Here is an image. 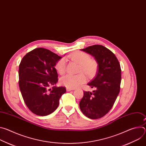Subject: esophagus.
<instances>
[{
    "label": "esophagus",
    "mask_w": 146,
    "mask_h": 146,
    "mask_svg": "<svg viewBox=\"0 0 146 146\" xmlns=\"http://www.w3.org/2000/svg\"><path fill=\"white\" fill-rule=\"evenodd\" d=\"M72 90H74V89H73V88H66V91H67L68 92L70 91H72Z\"/></svg>",
    "instance_id": "obj_1"
}]
</instances>
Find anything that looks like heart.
I'll return each instance as SVG.
<instances>
[{
  "mask_svg": "<svg viewBox=\"0 0 146 146\" xmlns=\"http://www.w3.org/2000/svg\"><path fill=\"white\" fill-rule=\"evenodd\" d=\"M69 57L80 65L78 74L72 75L70 74L62 76L60 79V84L67 88H74L84 84L87 81L84 72L88 76H93L97 70L96 62L91 57L89 54L84 52H76L72 54ZM55 69L60 74H64L66 70V60L64 58L59 59L55 65ZM81 72H84L81 73Z\"/></svg>",
  "mask_w": 146,
  "mask_h": 146,
  "instance_id": "1",
  "label": "heart"
}]
</instances>
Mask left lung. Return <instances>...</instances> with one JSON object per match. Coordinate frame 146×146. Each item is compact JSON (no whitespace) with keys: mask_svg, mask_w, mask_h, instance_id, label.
I'll return each instance as SVG.
<instances>
[{"mask_svg":"<svg viewBox=\"0 0 146 146\" xmlns=\"http://www.w3.org/2000/svg\"><path fill=\"white\" fill-rule=\"evenodd\" d=\"M81 51L93 56L98 64L95 78L88 85L95 90L84 91L80 108L86 117L98 119L112 108L120 90L121 70L115 55L102 45H94Z\"/></svg>","mask_w":146,"mask_h":146,"instance_id":"1","label":"left lung"}]
</instances>
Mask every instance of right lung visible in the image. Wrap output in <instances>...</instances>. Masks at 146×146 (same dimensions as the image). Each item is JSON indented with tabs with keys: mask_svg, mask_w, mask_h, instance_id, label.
Here are the masks:
<instances>
[{
	"mask_svg": "<svg viewBox=\"0 0 146 146\" xmlns=\"http://www.w3.org/2000/svg\"><path fill=\"white\" fill-rule=\"evenodd\" d=\"M61 56L43 48L27 53L19 66V87L28 109L34 114L46 116L53 113L66 92L64 87H52L58 81L55 66Z\"/></svg>",
	"mask_w": 146,
	"mask_h": 146,
	"instance_id": "add662e5",
	"label": "right lung"
}]
</instances>
